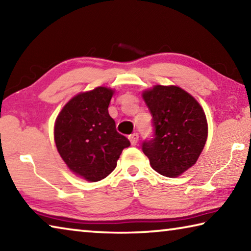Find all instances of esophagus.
I'll list each match as a JSON object with an SVG mask.
<instances>
[{"mask_svg": "<svg viewBox=\"0 0 251 251\" xmlns=\"http://www.w3.org/2000/svg\"><path fill=\"white\" fill-rule=\"evenodd\" d=\"M129 141H130V144L133 146H135V145H137V143H138V138H139V136H138V134L137 133H133L131 135H129Z\"/></svg>", "mask_w": 251, "mask_h": 251, "instance_id": "1", "label": "esophagus"}]
</instances>
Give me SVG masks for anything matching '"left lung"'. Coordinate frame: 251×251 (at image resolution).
I'll use <instances>...</instances> for the list:
<instances>
[{
	"instance_id": "8db88e82",
	"label": "left lung",
	"mask_w": 251,
	"mask_h": 251,
	"mask_svg": "<svg viewBox=\"0 0 251 251\" xmlns=\"http://www.w3.org/2000/svg\"><path fill=\"white\" fill-rule=\"evenodd\" d=\"M152 116L154 136L142 150L151 168L166 177H177L196 163L203 150L208 125L201 106L178 86L156 85L143 93Z\"/></svg>"
}]
</instances>
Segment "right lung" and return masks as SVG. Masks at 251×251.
<instances>
[{"label":"right lung","instance_id":"right-lung-1","mask_svg":"<svg viewBox=\"0 0 251 251\" xmlns=\"http://www.w3.org/2000/svg\"><path fill=\"white\" fill-rule=\"evenodd\" d=\"M114 91L96 87L74 96L58 114L54 139L72 172L88 181L107 177L130 143L116 130L108 105Z\"/></svg>","mask_w":251,"mask_h":251}]
</instances>
